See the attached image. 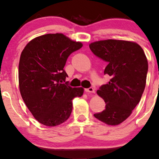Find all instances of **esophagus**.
<instances>
[{
  "mask_svg": "<svg viewBox=\"0 0 159 159\" xmlns=\"http://www.w3.org/2000/svg\"><path fill=\"white\" fill-rule=\"evenodd\" d=\"M85 91L86 92H88V93H94V92H95V89H94L93 87H89L88 88V89H86Z\"/></svg>",
  "mask_w": 159,
  "mask_h": 159,
  "instance_id": "esophagus-1",
  "label": "esophagus"
}]
</instances>
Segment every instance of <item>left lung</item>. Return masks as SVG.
<instances>
[{"label": "left lung", "instance_id": "8db88e82", "mask_svg": "<svg viewBox=\"0 0 159 159\" xmlns=\"http://www.w3.org/2000/svg\"><path fill=\"white\" fill-rule=\"evenodd\" d=\"M94 55L108 63L104 73L111 79L97 94L106 108L94 114L108 125H117L131 114L145 88L148 59L141 46L125 40L105 39L89 44Z\"/></svg>", "mask_w": 159, "mask_h": 159}]
</instances>
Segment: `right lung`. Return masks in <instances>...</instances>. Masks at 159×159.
<instances>
[{"label":"right lung","instance_id":"right-lung-1","mask_svg":"<svg viewBox=\"0 0 159 159\" xmlns=\"http://www.w3.org/2000/svg\"><path fill=\"white\" fill-rule=\"evenodd\" d=\"M83 44L63 34H48L33 39L22 51L19 62V88L34 117L44 125L63 123L71 114L73 100L81 97L82 87L65 81L67 59Z\"/></svg>","mask_w":159,"mask_h":159}]
</instances>
